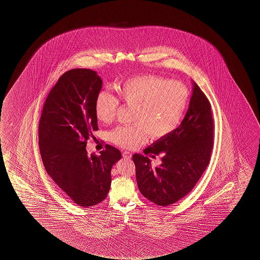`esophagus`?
I'll use <instances>...</instances> for the list:
<instances>
[{"instance_id":"34e87169","label":"esophagus","mask_w":260,"mask_h":260,"mask_svg":"<svg viewBox=\"0 0 260 260\" xmlns=\"http://www.w3.org/2000/svg\"><path fill=\"white\" fill-rule=\"evenodd\" d=\"M122 156H123L124 158L128 159V158L132 157V153L128 152V151H124L123 153H122Z\"/></svg>"}]
</instances>
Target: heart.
<instances>
[{"instance_id": "1", "label": "heart", "mask_w": 260, "mask_h": 260, "mask_svg": "<svg viewBox=\"0 0 260 260\" xmlns=\"http://www.w3.org/2000/svg\"><path fill=\"white\" fill-rule=\"evenodd\" d=\"M119 99L134 108L132 126H119L110 132V140L123 149L145 143L149 134L154 140L170 135L179 126L187 109L189 90L179 81H168L152 74L133 77L117 86ZM119 99L101 91L94 103L99 121L111 123L119 110Z\"/></svg>"}]
</instances>
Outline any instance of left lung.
<instances>
[{
    "label": "left lung",
    "instance_id": "1",
    "mask_svg": "<svg viewBox=\"0 0 260 260\" xmlns=\"http://www.w3.org/2000/svg\"><path fill=\"white\" fill-rule=\"evenodd\" d=\"M211 105L197 83L187 113L179 127L144 149L152 157L161 156L159 166L134 154L137 184L141 194L158 206L174 204L191 191L209 165L213 148Z\"/></svg>",
    "mask_w": 260,
    "mask_h": 260
}]
</instances>
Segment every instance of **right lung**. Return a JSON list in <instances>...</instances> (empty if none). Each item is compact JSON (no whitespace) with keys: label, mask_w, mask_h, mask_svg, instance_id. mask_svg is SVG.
I'll list each match as a JSON object with an SVG mask.
<instances>
[{"label":"right lung","mask_w":260,"mask_h":260,"mask_svg":"<svg viewBox=\"0 0 260 260\" xmlns=\"http://www.w3.org/2000/svg\"><path fill=\"white\" fill-rule=\"evenodd\" d=\"M103 80L89 69H73L51 89L39 123V147L48 174L74 203L89 208L106 199L119 149L106 145L88 155L87 141L98 131L94 103Z\"/></svg>","instance_id":"1"}]
</instances>
